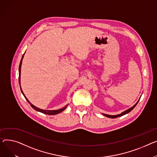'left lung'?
<instances>
[{
	"label": "left lung",
	"mask_w": 157,
	"mask_h": 157,
	"mask_svg": "<svg viewBox=\"0 0 157 157\" xmlns=\"http://www.w3.org/2000/svg\"><path fill=\"white\" fill-rule=\"evenodd\" d=\"M140 101V100H138V101ZM138 101L135 104V105L133 106V107H132L131 108H130V109H128L127 110H126V111H124V112H122V113H121V114H119V115H116V116H111V115H107V114H103V116H106V117H110V118H117V117H121V116H124V115H125V114H126V113H129V112H130L135 107H136V105H137V103H138Z\"/></svg>",
	"instance_id": "left-lung-1"
}]
</instances>
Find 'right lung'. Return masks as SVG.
Segmentation results:
<instances>
[{"mask_svg":"<svg viewBox=\"0 0 157 157\" xmlns=\"http://www.w3.org/2000/svg\"><path fill=\"white\" fill-rule=\"evenodd\" d=\"M24 54H23V57H22V59H21V62H20V64H19V84H20V76H21V64H22V60H23V57H24ZM20 88H21V86H20ZM21 92H22V93L23 94V95H24V97H25V98H26V100H27V101L30 104V105H31V107H32L33 109H34L35 110H36V111H38V112H41V113H45V114H48V115H56V114H57V113H60V112H62L63 111L64 109H66V108L67 107V105H66V106H65L64 108H62V109H59V110H42V109H38V108H37V107H36L35 106H34L33 104H31L30 102H29V101L26 98V97H25V95H24V93H23V91H22V90H21Z\"/></svg>","mask_w":157,"mask_h":157,"instance_id":"add662e5","label":"right lung"}]
</instances>
